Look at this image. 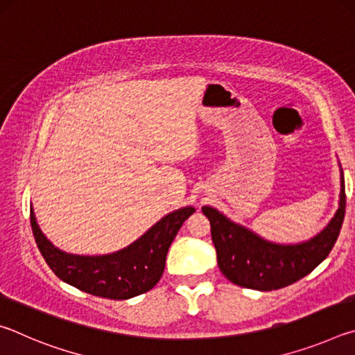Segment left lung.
<instances>
[{"label": "left lung", "mask_w": 355, "mask_h": 355, "mask_svg": "<svg viewBox=\"0 0 355 355\" xmlns=\"http://www.w3.org/2000/svg\"><path fill=\"white\" fill-rule=\"evenodd\" d=\"M340 202L329 224L307 241L280 244L264 239L236 224L213 207H202L211 225V239L220 272L232 284L258 291H272L305 277L326 260L340 235L345 219V177L340 166Z\"/></svg>", "instance_id": "8db88e82"}]
</instances>
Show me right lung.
Masks as SVG:
<instances>
[{"instance_id":"right-lung-1","label":"right lung","mask_w":355,"mask_h":355,"mask_svg":"<svg viewBox=\"0 0 355 355\" xmlns=\"http://www.w3.org/2000/svg\"><path fill=\"white\" fill-rule=\"evenodd\" d=\"M196 211L183 207L166 214L127 248L105 255H76L56 248L40 230L31 208V227L42 257L65 284L100 297L123 300L158 284L180 227Z\"/></svg>"}]
</instances>
